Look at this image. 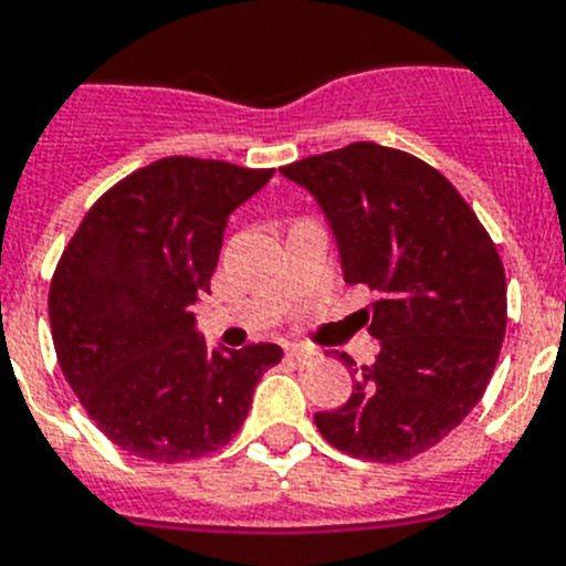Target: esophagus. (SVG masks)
Segmentation results:
<instances>
[{"label": "esophagus", "instance_id": "obj_1", "mask_svg": "<svg viewBox=\"0 0 566 566\" xmlns=\"http://www.w3.org/2000/svg\"><path fill=\"white\" fill-rule=\"evenodd\" d=\"M287 356L298 365H313L319 363L322 354L316 348H307V345H291V348H287Z\"/></svg>", "mask_w": 566, "mask_h": 566}]
</instances>
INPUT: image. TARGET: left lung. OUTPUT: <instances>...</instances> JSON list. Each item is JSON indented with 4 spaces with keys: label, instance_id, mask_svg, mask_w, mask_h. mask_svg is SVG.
<instances>
[{
    "label": "left lung",
    "instance_id": "8db88e82",
    "mask_svg": "<svg viewBox=\"0 0 566 566\" xmlns=\"http://www.w3.org/2000/svg\"><path fill=\"white\" fill-rule=\"evenodd\" d=\"M282 175L325 212L345 282L379 293L359 311L377 359L356 371L345 406L313 417L316 429L354 458H415L463 422L495 371L506 331L501 255L458 189L408 151L350 144Z\"/></svg>",
    "mask_w": 566,
    "mask_h": 566
}]
</instances>
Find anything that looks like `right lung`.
I'll use <instances>...</instances> for the list:
<instances>
[{
  "mask_svg": "<svg viewBox=\"0 0 566 566\" xmlns=\"http://www.w3.org/2000/svg\"><path fill=\"white\" fill-rule=\"evenodd\" d=\"M273 169L164 158L108 189L63 250L49 293L69 386L135 458L180 463L230 443L273 342L210 348L192 305L210 293L227 221Z\"/></svg>",
  "mask_w": 566,
  "mask_h": 566,
  "instance_id": "obj_1",
  "label": "right lung"
}]
</instances>
